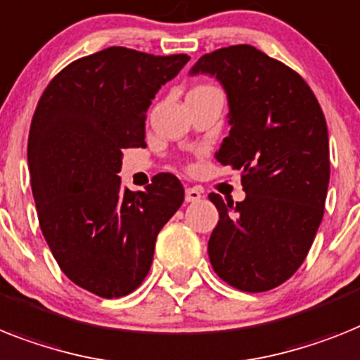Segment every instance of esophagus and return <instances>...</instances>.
Returning <instances> with one entry per match:
<instances>
[{
	"label": "esophagus",
	"instance_id": "obj_1",
	"mask_svg": "<svg viewBox=\"0 0 360 360\" xmlns=\"http://www.w3.org/2000/svg\"><path fill=\"white\" fill-rule=\"evenodd\" d=\"M202 198L200 187H187L186 189V202H197Z\"/></svg>",
	"mask_w": 360,
	"mask_h": 360
}]
</instances>
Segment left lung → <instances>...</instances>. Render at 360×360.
I'll return each instance as SVG.
<instances>
[{
  "label": "left lung",
  "mask_w": 360,
  "mask_h": 360,
  "mask_svg": "<svg viewBox=\"0 0 360 360\" xmlns=\"http://www.w3.org/2000/svg\"><path fill=\"white\" fill-rule=\"evenodd\" d=\"M215 77L228 95L230 134L215 158L240 173L246 197L224 204L207 243L213 270L245 292L287 281L307 257L329 186L326 117L302 77L254 46L200 56L191 75Z\"/></svg>",
  "instance_id": "left-lung-1"
}]
</instances>
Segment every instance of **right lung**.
<instances>
[{
    "mask_svg": "<svg viewBox=\"0 0 360 360\" xmlns=\"http://www.w3.org/2000/svg\"><path fill=\"white\" fill-rule=\"evenodd\" d=\"M187 55L108 47L55 75L34 110L27 162L38 222L60 270L101 298L136 290L156 237L184 202L174 174L121 187L124 148L145 147L147 108Z\"/></svg>",
    "mask_w": 360,
    "mask_h": 360,
    "instance_id": "1",
    "label": "right lung"
}]
</instances>
